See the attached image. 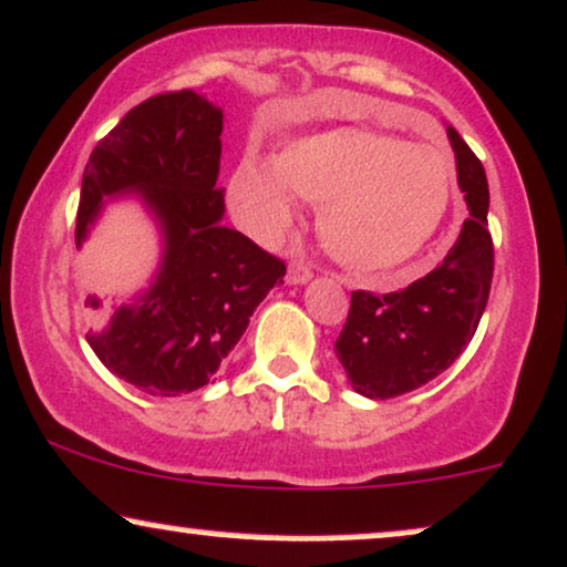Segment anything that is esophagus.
Here are the masks:
<instances>
[{"mask_svg": "<svg viewBox=\"0 0 567 567\" xmlns=\"http://www.w3.org/2000/svg\"><path fill=\"white\" fill-rule=\"evenodd\" d=\"M311 279V269L309 264L301 261V258H292L288 264V282L290 285H306Z\"/></svg>", "mask_w": 567, "mask_h": 567, "instance_id": "1", "label": "esophagus"}]
</instances>
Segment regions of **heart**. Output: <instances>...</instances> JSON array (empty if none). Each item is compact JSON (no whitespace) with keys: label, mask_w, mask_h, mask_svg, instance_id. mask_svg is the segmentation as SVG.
<instances>
[{"label":"heart","mask_w":567,"mask_h":567,"mask_svg":"<svg viewBox=\"0 0 567 567\" xmlns=\"http://www.w3.org/2000/svg\"><path fill=\"white\" fill-rule=\"evenodd\" d=\"M452 184V163L439 147L340 126L292 142L275 166L243 161L229 193L271 231L296 221L292 192L319 203L317 229L330 256L357 271H385L433 240Z\"/></svg>","instance_id":"heart-1"}]
</instances>
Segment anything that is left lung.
<instances>
[{"label":"left lung","instance_id":"obj_1","mask_svg":"<svg viewBox=\"0 0 567 567\" xmlns=\"http://www.w3.org/2000/svg\"><path fill=\"white\" fill-rule=\"evenodd\" d=\"M456 184L470 218L441 266L399 292H351V311L336 357L351 388L367 399L417 391L454 364L486 311L494 245L488 235V182L483 163L454 126H446Z\"/></svg>","mask_w":567,"mask_h":567}]
</instances>
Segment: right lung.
Instances as JSON below:
<instances>
[{"label":"right lung","mask_w":567,"mask_h":567,"mask_svg":"<svg viewBox=\"0 0 567 567\" xmlns=\"http://www.w3.org/2000/svg\"><path fill=\"white\" fill-rule=\"evenodd\" d=\"M221 107L193 89L158 94L97 142L81 179L76 248L118 197L140 200L158 229L161 258L147 288L111 309L86 298L97 313L86 332L92 351L150 395L208 385L285 277L279 258L221 224Z\"/></svg>","instance_id":"add662e5"}]
</instances>
